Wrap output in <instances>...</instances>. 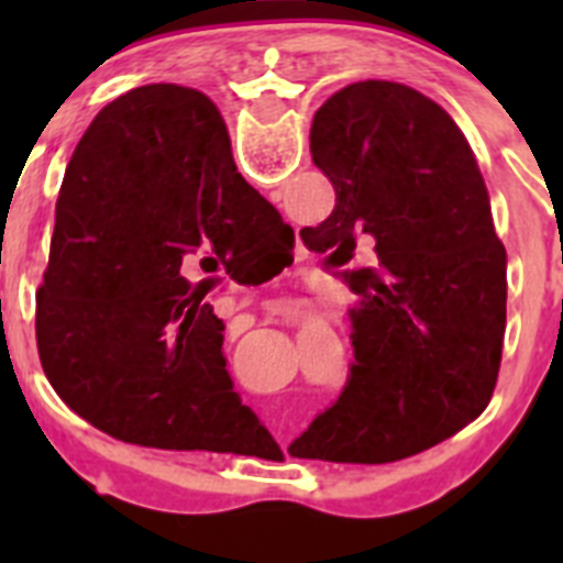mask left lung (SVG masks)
Instances as JSON below:
<instances>
[{
    "label": "left lung",
    "mask_w": 563,
    "mask_h": 563,
    "mask_svg": "<svg viewBox=\"0 0 563 563\" xmlns=\"http://www.w3.org/2000/svg\"><path fill=\"white\" fill-rule=\"evenodd\" d=\"M312 163L335 208L305 228L357 296L355 363L330 411L290 445L301 460L380 465L449 440L485 411L499 375L507 253L465 134L397 81H357L318 109ZM357 252L369 266H355Z\"/></svg>",
    "instance_id": "obj_1"
}]
</instances>
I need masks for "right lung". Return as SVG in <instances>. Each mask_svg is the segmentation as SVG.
<instances>
[{
    "label": "right lung",
    "mask_w": 563,
    "mask_h": 563,
    "mask_svg": "<svg viewBox=\"0 0 563 563\" xmlns=\"http://www.w3.org/2000/svg\"><path fill=\"white\" fill-rule=\"evenodd\" d=\"M290 225L242 180L220 109L200 89L146 84L96 114L64 172L36 292L44 375L114 440L242 454L262 422L222 355V318L194 265L287 258Z\"/></svg>",
    "instance_id": "obj_1"
}]
</instances>
